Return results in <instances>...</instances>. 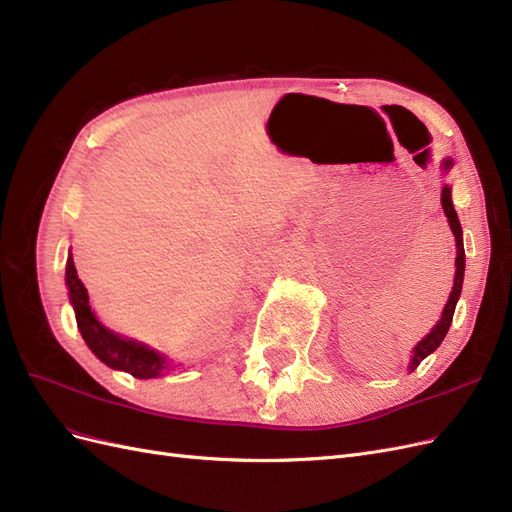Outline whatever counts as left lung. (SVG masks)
I'll list each match as a JSON object with an SVG mask.
<instances>
[{
  "label": "left lung",
  "mask_w": 512,
  "mask_h": 512,
  "mask_svg": "<svg viewBox=\"0 0 512 512\" xmlns=\"http://www.w3.org/2000/svg\"><path fill=\"white\" fill-rule=\"evenodd\" d=\"M444 166L448 168V166H451V162H446ZM442 209H444V213H446L448 224H451V230H453L455 241H457V260H455V262H457V271H455V284H453V292H451V297H448V303H446V307H444V312H442L440 322L436 324V327H433V331H431L425 339H421V342L416 344L414 354H412L410 371H414L418 365H421V361L425 359V356H427V354H431L433 350H436V348L442 344V339L446 337L448 327H451V322H453V314H455L457 299H459V294H461L463 271H466V252H463L461 224H459V218H457V211H455V207H453V200H451V188H448V185H444V188H442Z\"/></svg>",
  "instance_id": "obj_1"
}]
</instances>
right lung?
I'll return each instance as SVG.
<instances>
[{
  "label": "right lung",
  "instance_id": "right-lung-1",
  "mask_svg": "<svg viewBox=\"0 0 512 512\" xmlns=\"http://www.w3.org/2000/svg\"><path fill=\"white\" fill-rule=\"evenodd\" d=\"M66 284L70 288V301L74 305L76 324L85 339L89 350L94 352L102 363L113 369H123L134 378H156L166 369V359L147 346L134 342V339L115 335L96 320L89 307V297L83 282L76 275L72 256L66 262Z\"/></svg>",
  "mask_w": 512,
  "mask_h": 512
}]
</instances>
